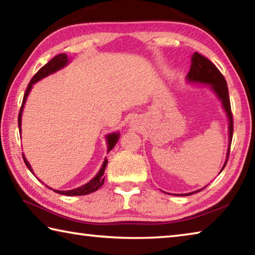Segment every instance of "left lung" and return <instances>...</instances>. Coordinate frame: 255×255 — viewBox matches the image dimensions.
Listing matches in <instances>:
<instances>
[{
  "label": "left lung",
  "mask_w": 255,
  "mask_h": 255,
  "mask_svg": "<svg viewBox=\"0 0 255 255\" xmlns=\"http://www.w3.org/2000/svg\"><path fill=\"white\" fill-rule=\"evenodd\" d=\"M186 78L187 80L191 82L207 83V85H210L211 89L215 92L216 96L219 97L220 100L222 101V105H223L226 115H228L229 117V149H228V157H226L225 164L223 166V168H222V170H223L226 163H228L229 160L231 142H232V137H233V116H232V110H231L228 83H226L224 76L220 72V70L216 68L215 64L211 62L207 58L203 57L202 54L197 52L193 54L191 69H189V72L187 73ZM200 191H202V189H200ZM200 191H196V192H200ZM194 193H187V194H184V195L185 196L192 195Z\"/></svg>",
  "instance_id": "1"
}]
</instances>
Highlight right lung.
<instances>
[{
    "mask_svg": "<svg viewBox=\"0 0 255 255\" xmlns=\"http://www.w3.org/2000/svg\"><path fill=\"white\" fill-rule=\"evenodd\" d=\"M68 64V57L66 53H60L58 55H55L54 58H52L50 60V61L44 64V66L40 69V70L35 73L32 78L31 81L29 82V85H27V88L25 90V94L24 97H23V100H22V106H21V109H20V113H18V117H17V124H18V130L21 132V117H22V110L23 107H24V104H25V100L27 98V95H29V92L32 88V85L35 82H38L39 80L42 79V78L47 77L51 73H53L55 71H58L59 69L63 68L64 66H67ZM119 139V133L118 132H113L110 133V135L107 136V142H108V151H110L115 147L116 143H117ZM23 159H24V163L26 165V167L30 169V172L33 174V170H32L31 166L29 164V161L25 159L24 155H23ZM107 164H108V159L106 158L103 166H101V168L99 170V173L97 174L94 178H92L89 183H87L86 185H82V186L75 188V189H71V191H53L58 194H61V195H67V196H80V195H87V194H90L92 192H96L97 189H99L101 186H103V184L105 182V177H104V174H105V169L107 167ZM34 175V174H33ZM51 189V188H50Z\"/></svg>",
    "mask_w": 255,
    "mask_h": 255,
    "instance_id": "add662e5",
    "label": "right lung"
}]
</instances>
